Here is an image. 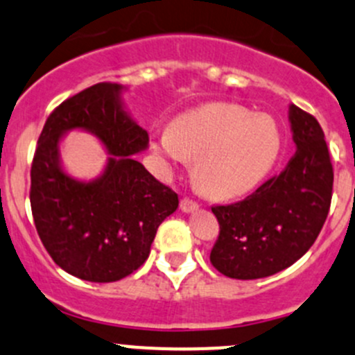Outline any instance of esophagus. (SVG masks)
I'll list each match as a JSON object with an SVG mask.
<instances>
[{"mask_svg":"<svg viewBox=\"0 0 355 355\" xmlns=\"http://www.w3.org/2000/svg\"><path fill=\"white\" fill-rule=\"evenodd\" d=\"M180 209L184 211V213H194V211L199 209V204L194 202V200L184 198L180 200Z\"/></svg>","mask_w":355,"mask_h":355,"instance_id":"34e87169","label":"esophagus"}]
</instances>
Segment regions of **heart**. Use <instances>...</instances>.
I'll list each match as a JSON object with an SVG mask.
<instances>
[{"instance_id":"obj_1","label":"heart","mask_w":355,"mask_h":355,"mask_svg":"<svg viewBox=\"0 0 355 355\" xmlns=\"http://www.w3.org/2000/svg\"><path fill=\"white\" fill-rule=\"evenodd\" d=\"M151 149L168 164L194 159L200 191L227 200L249 194L264 180L282 153V135L268 114L230 103L200 106L156 132Z\"/></svg>"}]
</instances>
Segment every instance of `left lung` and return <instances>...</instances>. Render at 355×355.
I'll return each instance as SVG.
<instances>
[{"label":"left lung","instance_id":"1","mask_svg":"<svg viewBox=\"0 0 355 355\" xmlns=\"http://www.w3.org/2000/svg\"><path fill=\"white\" fill-rule=\"evenodd\" d=\"M288 121L297 151L285 170L241 202L211 207L220 237L209 259L225 277L256 280L292 266L327 220L333 168L324 134L295 105L288 106Z\"/></svg>","mask_w":355,"mask_h":355}]
</instances>
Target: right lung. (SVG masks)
Wrapping results in <instances>:
<instances>
[{"mask_svg": "<svg viewBox=\"0 0 355 355\" xmlns=\"http://www.w3.org/2000/svg\"><path fill=\"white\" fill-rule=\"evenodd\" d=\"M123 91L103 82L63 101L46 120L31 170L32 216L46 250L67 273L96 284L142 266L157 227L178 207V196L134 157L149 148V135L127 111ZM71 130L94 135L109 153L92 181L62 166L59 144Z\"/></svg>", "mask_w": 355, "mask_h": 355, "instance_id": "right-lung-1", "label": "right lung"}]
</instances>
